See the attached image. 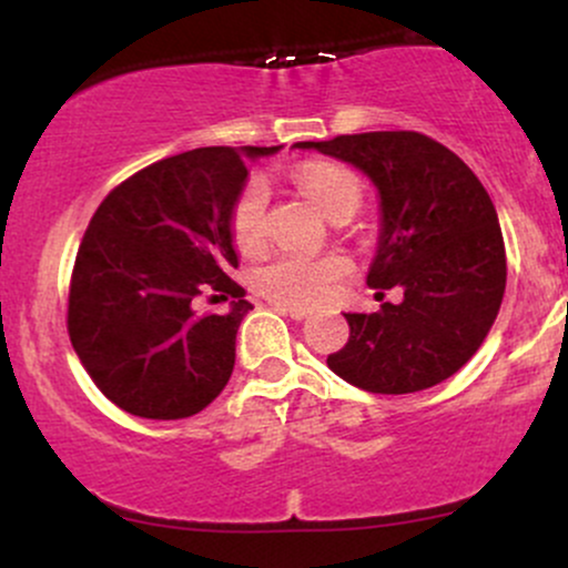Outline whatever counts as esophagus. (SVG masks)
<instances>
[{
    "instance_id": "obj_1",
    "label": "esophagus",
    "mask_w": 568,
    "mask_h": 568,
    "mask_svg": "<svg viewBox=\"0 0 568 568\" xmlns=\"http://www.w3.org/2000/svg\"><path fill=\"white\" fill-rule=\"evenodd\" d=\"M275 310L280 315H288L293 321H306V317L312 315L310 310H304V306H296V304H283V302H275Z\"/></svg>"
}]
</instances>
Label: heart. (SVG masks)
<instances>
[{"instance_id": "obj_1", "label": "heart", "mask_w": 568, "mask_h": 568, "mask_svg": "<svg viewBox=\"0 0 568 568\" xmlns=\"http://www.w3.org/2000/svg\"><path fill=\"white\" fill-rule=\"evenodd\" d=\"M298 184L310 200L325 213L334 216L347 202H361V184L349 171L325 162H312L298 171ZM266 202H270V186L264 179H251L237 194L232 205L230 230L232 240L240 253H258L266 240ZM349 275V262L336 253L328 256H283L270 258V262L253 270V288L264 296L275 298L283 304L317 306L334 296L342 277Z\"/></svg>"}]
</instances>
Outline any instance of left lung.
<instances>
[{
    "label": "left lung",
    "instance_id": "left-lung-1",
    "mask_svg": "<svg viewBox=\"0 0 568 568\" xmlns=\"http://www.w3.org/2000/svg\"><path fill=\"white\" fill-rule=\"evenodd\" d=\"M368 175L379 194L374 288H403L379 312H347L349 342L328 355L344 382L382 395L435 387L478 352L505 296L497 207L452 149L410 130L302 141Z\"/></svg>",
    "mask_w": 568,
    "mask_h": 568
}]
</instances>
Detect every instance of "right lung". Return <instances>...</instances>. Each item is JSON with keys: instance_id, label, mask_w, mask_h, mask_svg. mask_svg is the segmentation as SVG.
I'll return each instance as SVG.
<instances>
[{"instance_id": "right-lung-1", "label": "right lung", "mask_w": 568, "mask_h": 568, "mask_svg": "<svg viewBox=\"0 0 568 568\" xmlns=\"http://www.w3.org/2000/svg\"><path fill=\"white\" fill-rule=\"evenodd\" d=\"M280 146H202L143 168L106 194L84 232L69 291V336L90 379L143 419H186L230 382L237 328L253 310L230 277L232 205L247 162ZM235 298L200 316L196 298Z\"/></svg>"}]
</instances>
